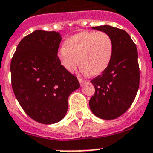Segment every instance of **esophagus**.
Wrapping results in <instances>:
<instances>
[{
    "instance_id": "1",
    "label": "esophagus",
    "mask_w": 153,
    "mask_h": 153,
    "mask_svg": "<svg viewBox=\"0 0 153 153\" xmlns=\"http://www.w3.org/2000/svg\"><path fill=\"white\" fill-rule=\"evenodd\" d=\"M78 79H79V83H80V85H81V86L82 85H83L84 82H85V81H83V80H82V79H80V78H79Z\"/></svg>"
}]
</instances>
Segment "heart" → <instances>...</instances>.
<instances>
[{"instance_id":"heart-1","label":"heart","mask_w":153,"mask_h":153,"mask_svg":"<svg viewBox=\"0 0 153 153\" xmlns=\"http://www.w3.org/2000/svg\"><path fill=\"white\" fill-rule=\"evenodd\" d=\"M114 51V41L109 34L89 31L69 37L59 49L57 57L68 72L74 71L80 62L83 74L98 75L108 68Z\"/></svg>"}]
</instances>
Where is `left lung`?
I'll return each mask as SVG.
<instances>
[{
  "label": "left lung",
  "instance_id": "obj_1",
  "mask_svg": "<svg viewBox=\"0 0 153 153\" xmlns=\"http://www.w3.org/2000/svg\"><path fill=\"white\" fill-rule=\"evenodd\" d=\"M91 28L109 34L114 41V51L108 68L91 81L95 93L89 105L96 117L112 120L127 111L137 93L140 83L137 49L124 30L109 25Z\"/></svg>",
  "mask_w": 153,
  "mask_h": 153
}]
</instances>
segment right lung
Returning a JSON list of instances; mask_svg holds the SVG:
<instances>
[{"mask_svg":"<svg viewBox=\"0 0 153 153\" xmlns=\"http://www.w3.org/2000/svg\"><path fill=\"white\" fill-rule=\"evenodd\" d=\"M61 35L36 30L21 39L11 61L13 92L20 106L39 123L61 121L70 94L80 87L77 77L63 68L57 53Z\"/></svg>","mask_w":153,"mask_h":153,"instance_id":"1","label":"right lung"}]
</instances>
